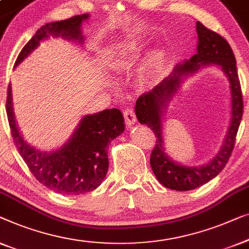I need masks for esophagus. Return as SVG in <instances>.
I'll return each instance as SVG.
<instances>
[{"label":"esophagus","mask_w":249,"mask_h":249,"mask_svg":"<svg viewBox=\"0 0 249 249\" xmlns=\"http://www.w3.org/2000/svg\"><path fill=\"white\" fill-rule=\"evenodd\" d=\"M123 115H124L126 125L132 126V125L135 124L136 117H135V111H134V109H133V108H131V107L125 108L124 111H123Z\"/></svg>","instance_id":"34e87169"}]
</instances>
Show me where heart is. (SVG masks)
I'll return each instance as SVG.
<instances>
[{
	"label": "heart",
	"mask_w": 249,
	"mask_h": 249,
	"mask_svg": "<svg viewBox=\"0 0 249 249\" xmlns=\"http://www.w3.org/2000/svg\"><path fill=\"white\" fill-rule=\"evenodd\" d=\"M162 64V57H161L160 55H155L153 57L151 58V62H150V66H151V71L150 73L146 74V80H150L153 76H156V74H158V71H159V68Z\"/></svg>",
	"instance_id": "obj_1"
}]
</instances>
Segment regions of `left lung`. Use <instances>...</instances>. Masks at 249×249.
Masks as SVG:
<instances>
[{"label":"left lung","instance_id":"left-lung-1","mask_svg":"<svg viewBox=\"0 0 249 249\" xmlns=\"http://www.w3.org/2000/svg\"><path fill=\"white\" fill-rule=\"evenodd\" d=\"M197 53L190 61L177 65L168 78L163 79L151 91L141 94L136 100L135 114L141 124L148 125L157 136L150 163L158 179L164 187L175 191H191L208 183L221 171L232 153L241 117L243 94L238 78L236 58L230 45L221 35L216 34L197 21ZM218 65L231 83V121L224 144L214 159L201 167H186L175 163L164 152L162 136V114L165 105L179 89L185 76L191 75L205 65Z\"/></svg>","mask_w":249,"mask_h":249}]
</instances>
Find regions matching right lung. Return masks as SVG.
<instances>
[{
    "label": "right lung",
    "instance_id": "obj_1",
    "mask_svg": "<svg viewBox=\"0 0 249 249\" xmlns=\"http://www.w3.org/2000/svg\"><path fill=\"white\" fill-rule=\"evenodd\" d=\"M89 15L74 16L57 22L46 23L24 45L15 63L20 64L50 35L69 40L83 41L81 24ZM6 115L13 142L36 179L50 190L65 195L88 193L99 186L106 176L107 146L124 132V117L117 108L87 115L80 122L71 139L61 149L43 152L24 142L15 120L11 85L8 87Z\"/></svg>",
    "mask_w": 249,
    "mask_h": 249
}]
</instances>
